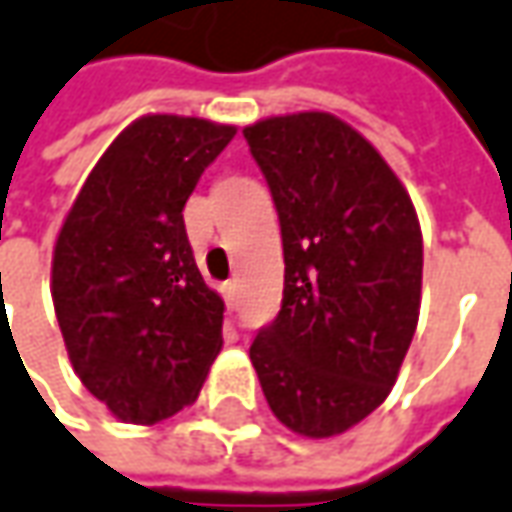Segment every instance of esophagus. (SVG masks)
<instances>
[{"instance_id":"34e87169","label":"esophagus","mask_w":512,"mask_h":512,"mask_svg":"<svg viewBox=\"0 0 512 512\" xmlns=\"http://www.w3.org/2000/svg\"><path fill=\"white\" fill-rule=\"evenodd\" d=\"M221 294H224L229 308H235V302H238V280H229V283L221 285Z\"/></svg>"}]
</instances>
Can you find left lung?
I'll return each instance as SVG.
<instances>
[{"label":"left lung","mask_w":512,"mask_h":512,"mask_svg":"<svg viewBox=\"0 0 512 512\" xmlns=\"http://www.w3.org/2000/svg\"><path fill=\"white\" fill-rule=\"evenodd\" d=\"M283 232V305L249 358L274 417L336 437L387 401L420 316L415 204L373 142L328 111L243 128Z\"/></svg>","instance_id":"obj_1"}]
</instances>
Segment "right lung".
<instances>
[{
	"label": "right lung",
	"instance_id": "1",
	"mask_svg": "<svg viewBox=\"0 0 512 512\" xmlns=\"http://www.w3.org/2000/svg\"><path fill=\"white\" fill-rule=\"evenodd\" d=\"M235 125L145 114L97 159L52 252V305L81 384L123 423L196 401L221 353L224 300L204 283L184 204Z\"/></svg>",
	"mask_w": 512,
	"mask_h": 512
}]
</instances>
